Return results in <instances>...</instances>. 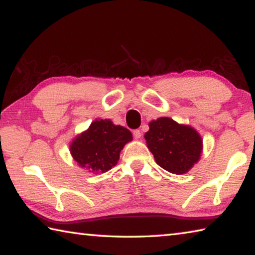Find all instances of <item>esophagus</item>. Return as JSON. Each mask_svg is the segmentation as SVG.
Returning a JSON list of instances; mask_svg holds the SVG:
<instances>
[{
	"mask_svg": "<svg viewBox=\"0 0 255 255\" xmlns=\"http://www.w3.org/2000/svg\"><path fill=\"white\" fill-rule=\"evenodd\" d=\"M133 135H134L135 139H140V137H141V131L140 130H134V131H133Z\"/></svg>",
	"mask_w": 255,
	"mask_h": 255,
	"instance_id": "obj_1",
	"label": "esophagus"
}]
</instances>
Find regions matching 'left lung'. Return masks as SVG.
Here are the masks:
<instances>
[{
	"mask_svg": "<svg viewBox=\"0 0 255 255\" xmlns=\"http://www.w3.org/2000/svg\"><path fill=\"white\" fill-rule=\"evenodd\" d=\"M144 139L157 164L173 174L186 173L201 155L202 140L199 133L168 118L150 122Z\"/></svg>",
	"mask_w": 255,
	"mask_h": 255,
	"instance_id": "1",
	"label": "left lung"
}]
</instances>
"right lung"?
Listing matches in <instances>:
<instances>
[{
	"label": "right lung",
	"instance_id": "obj_1",
	"mask_svg": "<svg viewBox=\"0 0 255 255\" xmlns=\"http://www.w3.org/2000/svg\"><path fill=\"white\" fill-rule=\"evenodd\" d=\"M132 140L127 128L110 120H96L71 144V153L79 165L91 172H106L118 164L124 144Z\"/></svg>",
	"mask_w": 255,
	"mask_h": 255
}]
</instances>
